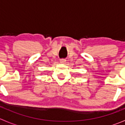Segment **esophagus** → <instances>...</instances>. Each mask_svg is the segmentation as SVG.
<instances>
[{
	"instance_id": "obj_1",
	"label": "esophagus",
	"mask_w": 125,
	"mask_h": 125,
	"mask_svg": "<svg viewBox=\"0 0 125 125\" xmlns=\"http://www.w3.org/2000/svg\"><path fill=\"white\" fill-rule=\"evenodd\" d=\"M60 62L61 63L64 64V63H65V62H66V60H65V59H60Z\"/></svg>"
}]
</instances>
